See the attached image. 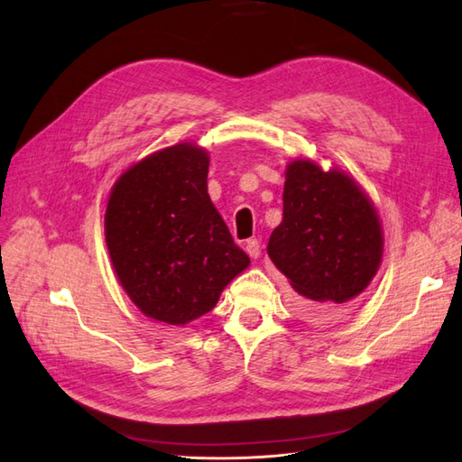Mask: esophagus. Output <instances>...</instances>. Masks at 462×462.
<instances>
[{
    "label": "esophagus",
    "mask_w": 462,
    "mask_h": 462,
    "mask_svg": "<svg viewBox=\"0 0 462 462\" xmlns=\"http://www.w3.org/2000/svg\"><path fill=\"white\" fill-rule=\"evenodd\" d=\"M246 253L250 258H258L262 254V246H260V241L258 239H250L246 243Z\"/></svg>",
    "instance_id": "obj_1"
}]
</instances>
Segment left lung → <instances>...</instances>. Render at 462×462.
<instances>
[{
  "label": "left lung",
  "instance_id": "8db88e82",
  "mask_svg": "<svg viewBox=\"0 0 462 462\" xmlns=\"http://www.w3.org/2000/svg\"><path fill=\"white\" fill-rule=\"evenodd\" d=\"M268 254L297 291L302 316L337 319L380 268V217L353 177L295 160L287 165L283 219L270 236Z\"/></svg>",
  "mask_w": 462,
  "mask_h": 462
}]
</instances>
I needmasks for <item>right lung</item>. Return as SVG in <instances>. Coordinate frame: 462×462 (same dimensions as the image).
Masks as SVG:
<instances>
[{
    "mask_svg": "<svg viewBox=\"0 0 462 462\" xmlns=\"http://www.w3.org/2000/svg\"><path fill=\"white\" fill-rule=\"evenodd\" d=\"M209 158L180 143L125 171L106 208V245L121 287L152 319L185 326L209 312L250 258L208 194Z\"/></svg>",
    "mask_w": 462,
    "mask_h": 462,
    "instance_id": "1",
    "label": "right lung"
}]
</instances>
